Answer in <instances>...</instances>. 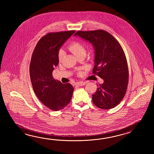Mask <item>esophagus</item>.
Wrapping results in <instances>:
<instances>
[{
    "label": "esophagus",
    "instance_id": "34e87169",
    "mask_svg": "<svg viewBox=\"0 0 154 154\" xmlns=\"http://www.w3.org/2000/svg\"><path fill=\"white\" fill-rule=\"evenodd\" d=\"M86 84V82H76L75 85L81 86H84Z\"/></svg>",
    "mask_w": 154,
    "mask_h": 154
}]
</instances>
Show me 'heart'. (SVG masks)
<instances>
[{
    "label": "heart",
    "instance_id": "obj_1",
    "mask_svg": "<svg viewBox=\"0 0 154 154\" xmlns=\"http://www.w3.org/2000/svg\"><path fill=\"white\" fill-rule=\"evenodd\" d=\"M69 49L77 57L82 54H86V49L85 46L82 44L78 42H75L72 43L69 47ZM64 51L63 49H60L59 51L58 54V58L59 61L62 60L64 56Z\"/></svg>",
    "mask_w": 154,
    "mask_h": 154
}]
</instances>
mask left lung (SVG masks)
I'll list each match as a JSON object with an SVG mask.
<instances>
[{
  "label": "left lung",
  "mask_w": 154,
  "mask_h": 154,
  "mask_svg": "<svg viewBox=\"0 0 154 154\" xmlns=\"http://www.w3.org/2000/svg\"><path fill=\"white\" fill-rule=\"evenodd\" d=\"M74 36L91 43L95 51L92 72L104 80L92 95L93 103L101 109L114 108L124 97L128 86V65L121 45L109 33L101 29L79 31Z\"/></svg>",
  "instance_id": "1"
}]
</instances>
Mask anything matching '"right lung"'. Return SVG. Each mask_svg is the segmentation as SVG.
<instances>
[{"mask_svg": "<svg viewBox=\"0 0 154 154\" xmlns=\"http://www.w3.org/2000/svg\"><path fill=\"white\" fill-rule=\"evenodd\" d=\"M75 31L49 33L39 40L33 52L29 75L37 97L43 105L54 111L68 105L74 88L54 80L52 72L59 63V49Z\"/></svg>", "mask_w": 154, "mask_h": 154, "instance_id": "1", "label": "right lung"}]
</instances>
